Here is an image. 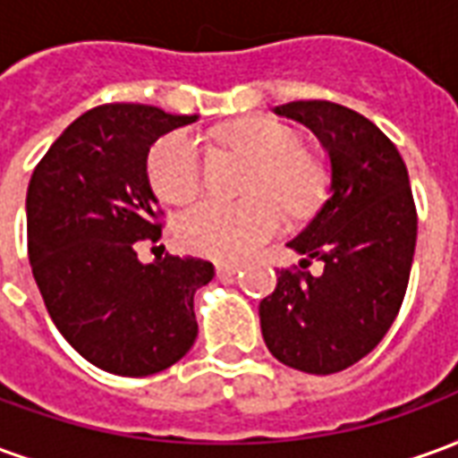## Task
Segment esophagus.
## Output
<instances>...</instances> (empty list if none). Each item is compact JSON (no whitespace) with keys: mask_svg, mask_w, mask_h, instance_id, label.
I'll list each match as a JSON object with an SVG mask.
<instances>
[{"mask_svg":"<svg viewBox=\"0 0 458 458\" xmlns=\"http://www.w3.org/2000/svg\"><path fill=\"white\" fill-rule=\"evenodd\" d=\"M240 269V265L238 262H218V265H216V272H218L220 277H225V275H235V272H238Z\"/></svg>","mask_w":458,"mask_h":458,"instance_id":"34e87169","label":"esophagus"}]
</instances>
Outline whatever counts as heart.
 Instances as JSON below:
<instances>
[{
	"mask_svg": "<svg viewBox=\"0 0 458 458\" xmlns=\"http://www.w3.org/2000/svg\"><path fill=\"white\" fill-rule=\"evenodd\" d=\"M225 141L255 161L250 193L242 203L203 200L181 218L179 235L191 252L233 259L248 255L279 230L284 210L301 218L324 196L327 174L309 151L299 149L294 131L272 120H245L225 134ZM149 181L166 203H189L203 183L199 141L186 131L161 137L149 151ZM280 206L277 207L276 203Z\"/></svg>",
	"mask_w": 458,
	"mask_h": 458,
	"instance_id": "1",
	"label": "heart"
}]
</instances>
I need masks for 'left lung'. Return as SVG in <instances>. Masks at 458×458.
<instances>
[{
    "label": "left lung",
    "instance_id": "obj_1",
    "mask_svg": "<svg viewBox=\"0 0 458 458\" xmlns=\"http://www.w3.org/2000/svg\"><path fill=\"white\" fill-rule=\"evenodd\" d=\"M275 114L317 134L331 161L327 203L287 245L324 272L279 269L259 301V327L279 363L331 375L358 363L383 341L403 307L414 242L410 176L400 151L373 122L328 100H297Z\"/></svg>",
    "mask_w": 458,
    "mask_h": 458
}]
</instances>
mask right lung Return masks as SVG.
Returning <instances> with one entry per match:
<instances>
[{"instance_id": "obj_1", "label": "right lung", "mask_w": 458, "mask_h": 458, "mask_svg": "<svg viewBox=\"0 0 458 458\" xmlns=\"http://www.w3.org/2000/svg\"><path fill=\"white\" fill-rule=\"evenodd\" d=\"M196 120L151 105H100L54 141L29 181L26 235L38 292L65 341L107 373L166 370L199 336L193 294L213 279V265L137 258L140 240L161 238L149 147Z\"/></svg>"}]
</instances>
